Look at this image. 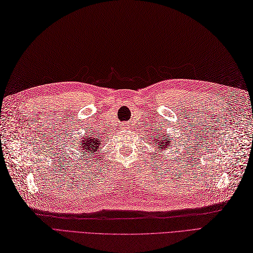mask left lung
<instances>
[{
	"label": "left lung",
	"instance_id": "left-lung-1",
	"mask_svg": "<svg viewBox=\"0 0 253 253\" xmlns=\"http://www.w3.org/2000/svg\"><path fill=\"white\" fill-rule=\"evenodd\" d=\"M159 132L160 133H156V135H151V138L153 139V143H156L157 149L166 150V148L171 146V140L169 136H166V134L163 131L159 130Z\"/></svg>",
	"mask_w": 253,
	"mask_h": 253
}]
</instances>
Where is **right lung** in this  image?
<instances>
[{
	"label": "right lung",
	"instance_id": "1",
	"mask_svg": "<svg viewBox=\"0 0 253 253\" xmlns=\"http://www.w3.org/2000/svg\"><path fill=\"white\" fill-rule=\"evenodd\" d=\"M103 139L98 136V135H93V134H89V135H84V137L82 138V141L79 143V146H77V150L84 151V156L87 153V156L91 155H95V153L98 151V148L102 145Z\"/></svg>",
	"mask_w": 253,
	"mask_h": 253
}]
</instances>
